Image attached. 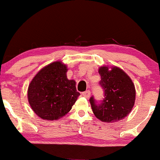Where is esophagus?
Returning a JSON list of instances; mask_svg holds the SVG:
<instances>
[{
  "mask_svg": "<svg viewBox=\"0 0 160 160\" xmlns=\"http://www.w3.org/2000/svg\"><path fill=\"white\" fill-rule=\"evenodd\" d=\"M90 94H91V92H90V91H89V90H86V91L83 92L82 93V96L85 97L86 98H89V97H90Z\"/></svg>",
  "mask_w": 160,
  "mask_h": 160,
  "instance_id": "34e87169",
  "label": "esophagus"
}]
</instances>
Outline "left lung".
Segmentation results:
<instances>
[{
    "label": "left lung",
    "instance_id": "left-lung-1",
    "mask_svg": "<svg viewBox=\"0 0 160 160\" xmlns=\"http://www.w3.org/2000/svg\"><path fill=\"white\" fill-rule=\"evenodd\" d=\"M98 73L104 98L97 102L93 95L91 96L89 102L93 113L103 122L122 120L131 112L135 104V86L129 77L118 68L108 71V67H101Z\"/></svg>",
    "mask_w": 160,
    "mask_h": 160
}]
</instances>
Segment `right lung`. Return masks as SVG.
I'll list each match as a JSON object with an SVG mask.
<instances>
[{
  "mask_svg": "<svg viewBox=\"0 0 160 160\" xmlns=\"http://www.w3.org/2000/svg\"><path fill=\"white\" fill-rule=\"evenodd\" d=\"M67 67L56 62L40 70L31 82L28 98L40 118L58 120L71 111L80 95L74 80H68Z\"/></svg>",
  "mask_w": 160,
  "mask_h": 160,
  "instance_id": "right-lung-1",
  "label": "right lung"
}]
</instances>
